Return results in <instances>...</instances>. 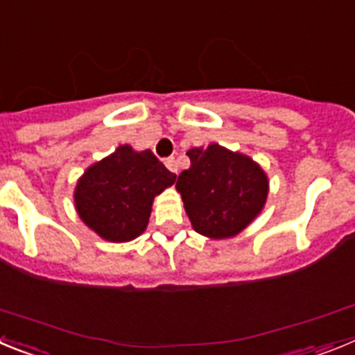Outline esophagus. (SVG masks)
Segmentation results:
<instances>
[{"instance_id":"34e87169","label":"esophagus","mask_w":355,"mask_h":355,"mask_svg":"<svg viewBox=\"0 0 355 355\" xmlns=\"http://www.w3.org/2000/svg\"><path fill=\"white\" fill-rule=\"evenodd\" d=\"M165 167H167L171 172H174V174H178V163H175L174 158L165 159Z\"/></svg>"}]
</instances>
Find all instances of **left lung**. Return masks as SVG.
<instances>
[{"mask_svg": "<svg viewBox=\"0 0 355 355\" xmlns=\"http://www.w3.org/2000/svg\"><path fill=\"white\" fill-rule=\"evenodd\" d=\"M187 155L190 167L180 174L175 190L192 227L211 240L234 238L265 208L268 175L250 156L218 144Z\"/></svg>", "mask_w": 355, "mask_h": 355, "instance_id": "1", "label": "left lung"}]
</instances>
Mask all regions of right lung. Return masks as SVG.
I'll return each mask as SVG.
<instances>
[{"mask_svg": "<svg viewBox=\"0 0 355 355\" xmlns=\"http://www.w3.org/2000/svg\"><path fill=\"white\" fill-rule=\"evenodd\" d=\"M175 183L149 149L124 144L92 163L74 188V208L85 225L114 243L139 238L147 229L155 197Z\"/></svg>", "mask_w": 355, "mask_h": 355, "instance_id": "right-lung-1", "label": "right lung"}]
</instances>
